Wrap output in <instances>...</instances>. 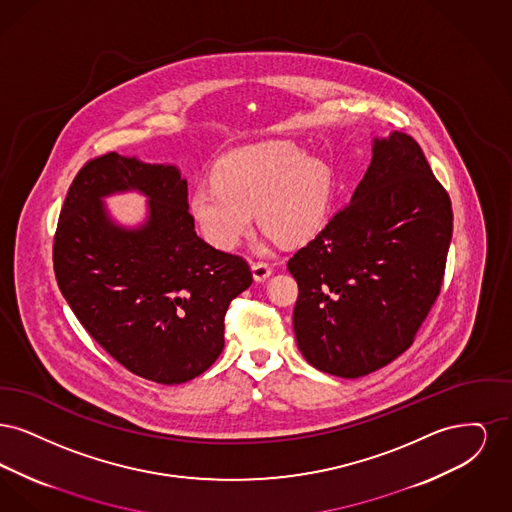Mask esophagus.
I'll list each match as a JSON object with an SVG mask.
<instances>
[{
    "label": "esophagus",
    "instance_id": "esophagus-1",
    "mask_svg": "<svg viewBox=\"0 0 512 512\" xmlns=\"http://www.w3.org/2000/svg\"><path fill=\"white\" fill-rule=\"evenodd\" d=\"M251 270H253V278H255L257 282H263V280H267L268 276L272 274V265L267 263V261H257V263L251 265Z\"/></svg>",
    "mask_w": 512,
    "mask_h": 512
}]
</instances>
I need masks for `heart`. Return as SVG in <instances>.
Returning <instances> with one entry per match:
<instances>
[{
  "label": "heart",
  "instance_id": "heart-1",
  "mask_svg": "<svg viewBox=\"0 0 512 512\" xmlns=\"http://www.w3.org/2000/svg\"><path fill=\"white\" fill-rule=\"evenodd\" d=\"M332 199V172L292 142H268L228 153L215 182L190 195L201 236L217 249L238 247L259 224L284 244H303L322 230Z\"/></svg>",
  "mask_w": 512,
  "mask_h": 512
}]
</instances>
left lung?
<instances>
[{"label": "left lung", "mask_w": 512, "mask_h": 512, "mask_svg": "<svg viewBox=\"0 0 512 512\" xmlns=\"http://www.w3.org/2000/svg\"><path fill=\"white\" fill-rule=\"evenodd\" d=\"M453 234L445 188L411 136L374 140L351 201L288 261L297 347L359 378L397 359L436 303Z\"/></svg>", "instance_id": "8db88e82"}]
</instances>
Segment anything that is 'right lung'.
Wrapping results in <instances>:
<instances>
[{
    "mask_svg": "<svg viewBox=\"0 0 512 512\" xmlns=\"http://www.w3.org/2000/svg\"><path fill=\"white\" fill-rule=\"evenodd\" d=\"M124 189L150 197L142 229L126 231L106 217L100 197ZM53 270L88 334L136 376L167 386L219 359L228 305L253 282L244 257L197 236L176 167L115 151L74 176L53 238Z\"/></svg>",
    "mask_w": 512,
    "mask_h": 512,
    "instance_id": "add662e5",
    "label": "right lung"
}]
</instances>
